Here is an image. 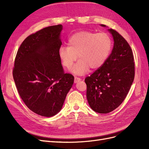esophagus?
<instances>
[{"label": "esophagus", "mask_w": 149, "mask_h": 149, "mask_svg": "<svg viewBox=\"0 0 149 149\" xmlns=\"http://www.w3.org/2000/svg\"><path fill=\"white\" fill-rule=\"evenodd\" d=\"M80 80H81V79L79 77H77V76H75L74 77V83H78Z\"/></svg>", "instance_id": "obj_1"}]
</instances>
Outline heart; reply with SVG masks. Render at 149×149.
<instances>
[{
  "label": "heart",
  "instance_id": "obj_1",
  "mask_svg": "<svg viewBox=\"0 0 149 149\" xmlns=\"http://www.w3.org/2000/svg\"><path fill=\"white\" fill-rule=\"evenodd\" d=\"M68 46H61L58 55L63 65L70 68L74 61L79 60L71 69L76 74L86 73L89 68L97 70L107 60L112 49V40L109 35L83 31L71 35L68 40Z\"/></svg>",
  "mask_w": 149,
  "mask_h": 149
}]
</instances>
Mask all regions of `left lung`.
Masks as SVG:
<instances>
[{
  "instance_id": "1",
  "label": "left lung",
  "mask_w": 149,
  "mask_h": 149,
  "mask_svg": "<svg viewBox=\"0 0 149 149\" xmlns=\"http://www.w3.org/2000/svg\"><path fill=\"white\" fill-rule=\"evenodd\" d=\"M109 30L114 41L112 52L105 63L84 79L89 104L101 114L109 113L121 104L135 76L134 55L129 44L118 31Z\"/></svg>"
}]
</instances>
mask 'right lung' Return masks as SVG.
<instances>
[{
    "instance_id": "1",
    "label": "right lung",
    "mask_w": 149,
    "mask_h": 149,
    "mask_svg": "<svg viewBox=\"0 0 149 149\" xmlns=\"http://www.w3.org/2000/svg\"><path fill=\"white\" fill-rule=\"evenodd\" d=\"M62 25L47 26L28 36L15 56L13 78L22 100L30 110L52 117L62 108L74 76L65 73L58 50Z\"/></svg>"
}]
</instances>
